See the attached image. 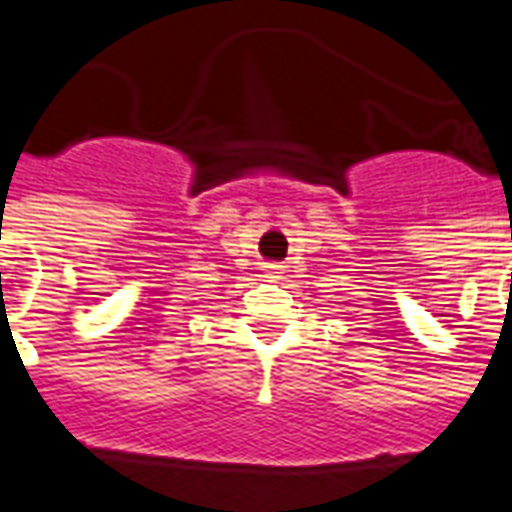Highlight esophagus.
<instances>
[{"label": "esophagus", "instance_id": "obj_1", "mask_svg": "<svg viewBox=\"0 0 512 512\" xmlns=\"http://www.w3.org/2000/svg\"><path fill=\"white\" fill-rule=\"evenodd\" d=\"M266 277L268 279H279V277H282V266H274V263H271V266H266Z\"/></svg>", "mask_w": 512, "mask_h": 512}]
</instances>
